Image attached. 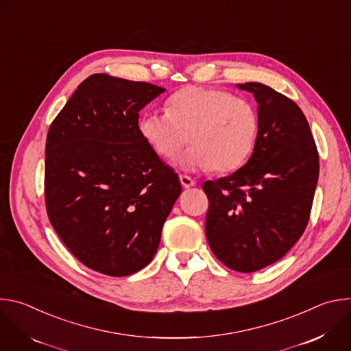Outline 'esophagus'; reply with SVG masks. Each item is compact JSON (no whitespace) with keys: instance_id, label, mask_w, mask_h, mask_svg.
Listing matches in <instances>:
<instances>
[{"instance_id":"34e87169","label":"esophagus","mask_w":351,"mask_h":351,"mask_svg":"<svg viewBox=\"0 0 351 351\" xmlns=\"http://www.w3.org/2000/svg\"><path fill=\"white\" fill-rule=\"evenodd\" d=\"M179 180H180V183H182V186H183L184 189H189V187H191V186L195 184V182H194L190 176H187V175H180V176H179Z\"/></svg>"}]
</instances>
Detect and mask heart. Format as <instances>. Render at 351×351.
Segmentation results:
<instances>
[{"label": "heart", "instance_id": "1", "mask_svg": "<svg viewBox=\"0 0 351 351\" xmlns=\"http://www.w3.org/2000/svg\"><path fill=\"white\" fill-rule=\"evenodd\" d=\"M138 130L161 158L193 144L179 164L184 169L218 173L240 168L252 156L260 132L257 108L226 90L187 86L167 101V112L148 111Z\"/></svg>", "mask_w": 351, "mask_h": 351}]
</instances>
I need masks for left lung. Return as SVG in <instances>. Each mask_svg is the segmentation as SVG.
<instances>
[{"label":"left lung","mask_w":351,"mask_h":351,"mask_svg":"<svg viewBox=\"0 0 351 351\" xmlns=\"http://www.w3.org/2000/svg\"><path fill=\"white\" fill-rule=\"evenodd\" d=\"M260 132L250 160L229 176L208 180L206 234L215 257L237 272L280 260L306 230L319 175L308 122L291 99L257 82Z\"/></svg>","instance_id":"8db88e82"}]
</instances>
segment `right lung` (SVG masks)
<instances>
[{
  "mask_svg": "<svg viewBox=\"0 0 351 351\" xmlns=\"http://www.w3.org/2000/svg\"><path fill=\"white\" fill-rule=\"evenodd\" d=\"M165 88L94 73L48 129L44 197L49 222L87 268L108 276L143 269L182 191L138 130V111Z\"/></svg>",
  "mask_w": 351,
  "mask_h": 351,
  "instance_id": "right-lung-1",
  "label": "right lung"
}]
</instances>
